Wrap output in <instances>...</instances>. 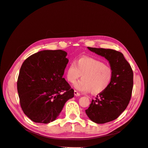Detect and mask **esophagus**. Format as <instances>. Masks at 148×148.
Segmentation results:
<instances>
[{
  "mask_svg": "<svg viewBox=\"0 0 148 148\" xmlns=\"http://www.w3.org/2000/svg\"><path fill=\"white\" fill-rule=\"evenodd\" d=\"M74 95L75 96H80V93H79L77 91L75 90L74 91Z\"/></svg>",
  "mask_w": 148,
  "mask_h": 148,
  "instance_id": "1",
  "label": "esophagus"
}]
</instances>
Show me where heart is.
<instances>
[{
  "mask_svg": "<svg viewBox=\"0 0 148 148\" xmlns=\"http://www.w3.org/2000/svg\"><path fill=\"white\" fill-rule=\"evenodd\" d=\"M82 75V79L75 84V88L83 92L91 91L97 95L109 88L113 77L111 67L92 57H83L72 62L66 71V79L75 83Z\"/></svg>",
  "mask_w": 148,
  "mask_h": 148,
  "instance_id": "b5f03b06",
  "label": "heart"
}]
</instances>
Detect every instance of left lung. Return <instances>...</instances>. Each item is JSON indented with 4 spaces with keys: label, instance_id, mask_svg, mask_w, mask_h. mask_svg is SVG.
I'll return each mask as SVG.
<instances>
[{
    "label": "left lung",
    "instance_id": "left-lung-1",
    "mask_svg": "<svg viewBox=\"0 0 148 148\" xmlns=\"http://www.w3.org/2000/svg\"><path fill=\"white\" fill-rule=\"evenodd\" d=\"M89 51L104 57L113 71L109 88L92 99L85 110L93 122L105 123L115 120L126 109L133 86V73L122 53L110 49L88 47Z\"/></svg>",
    "mask_w": 148,
    "mask_h": 148
}]
</instances>
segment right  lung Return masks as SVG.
Returning a JSON list of instances; mask_svg holds the SVG:
<instances>
[{
	"label": "right lung",
	"instance_id": "add662e5",
	"mask_svg": "<svg viewBox=\"0 0 148 148\" xmlns=\"http://www.w3.org/2000/svg\"><path fill=\"white\" fill-rule=\"evenodd\" d=\"M67 53L45 50L31 55L22 64L17 81L20 106L36 123L55 120L74 90L63 75L68 64Z\"/></svg>",
	"mask_w": 148,
	"mask_h": 148
}]
</instances>
